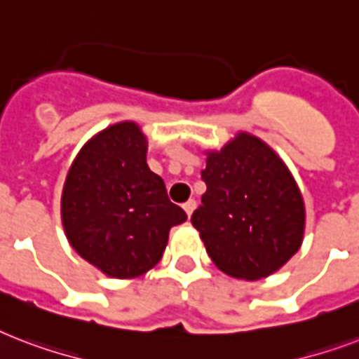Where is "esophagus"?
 <instances>
[{
    "label": "esophagus",
    "mask_w": 359,
    "mask_h": 359,
    "mask_svg": "<svg viewBox=\"0 0 359 359\" xmlns=\"http://www.w3.org/2000/svg\"><path fill=\"white\" fill-rule=\"evenodd\" d=\"M196 207H197V203L194 201V199H190V201H186V203H184V210H186V214H188V218H190L191 214H194V210H196Z\"/></svg>",
    "instance_id": "esophagus-1"
}]
</instances>
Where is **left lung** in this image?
<instances>
[{
    "mask_svg": "<svg viewBox=\"0 0 359 359\" xmlns=\"http://www.w3.org/2000/svg\"><path fill=\"white\" fill-rule=\"evenodd\" d=\"M207 191L191 214L208 257L227 276L261 279L300 250L304 199L283 160L259 137L240 132L207 152Z\"/></svg>",
    "mask_w": 359,
    "mask_h": 359,
    "instance_id": "8db88e82",
    "label": "left lung"
}]
</instances>
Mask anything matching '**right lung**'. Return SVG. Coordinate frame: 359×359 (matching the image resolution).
<instances>
[{
    "label": "right lung",
    "instance_id": "obj_1",
    "mask_svg": "<svg viewBox=\"0 0 359 359\" xmlns=\"http://www.w3.org/2000/svg\"><path fill=\"white\" fill-rule=\"evenodd\" d=\"M186 218L147 165V137L132 121L98 132L70 165L61 196L65 235L109 278H137L156 266L169 229Z\"/></svg>",
    "mask_w": 359,
    "mask_h": 359
}]
</instances>
